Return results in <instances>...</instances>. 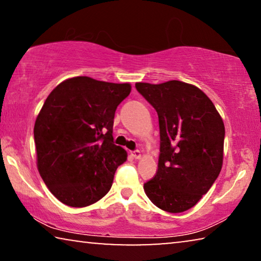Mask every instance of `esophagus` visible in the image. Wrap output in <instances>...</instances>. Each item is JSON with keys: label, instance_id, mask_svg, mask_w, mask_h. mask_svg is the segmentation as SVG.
<instances>
[{"label": "esophagus", "instance_id": "34e87169", "mask_svg": "<svg viewBox=\"0 0 261 261\" xmlns=\"http://www.w3.org/2000/svg\"><path fill=\"white\" fill-rule=\"evenodd\" d=\"M132 157L134 158H136V159H139L142 157V153H141V151L139 150H135V151H132Z\"/></svg>", "mask_w": 261, "mask_h": 261}]
</instances>
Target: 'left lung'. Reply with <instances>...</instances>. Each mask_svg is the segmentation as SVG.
<instances>
[{"label": "left lung", "instance_id": "obj_1", "mask_svg": "<svg viewBox=\"0 0 261 261\" xmlns=\"http://www.w3.org/2000/svg\"><path fill=\"white\" fill-rule=\"evenodd\" d=\"M136 89L157 111L161 135L158 170L144 184V191L163 211H188L220 173L223 119L211 99L194 85L169 81L136 83Z\"/></svg>", "mask_w": 261, "mask_h": 261}]
</instances>
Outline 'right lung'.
<instances>
[{
  "label": "right lung",
  "mask_w": 261,
  "mask_h": 261,
  "mask_svg": "<svg viewBox=\"0 0 261 261\" xmlns=\"http://www.w3.org/2000/svg\"><path fill=\"white\" fill-rule=\"evenodd\" d=\"M129 83L73 77L50 92L34 127L37 168L50 192L71 207H84L111 189L126 151L114 142L116 109Z\"/></svg>",
  "instance_id": "obj_1"
}]
</instances>
